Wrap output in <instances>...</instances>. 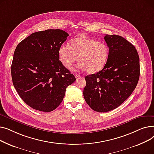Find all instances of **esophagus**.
<instances>
[{
  "instance_id": "1",
  "label": "esophagus",
  "mask_w": 154,
  "mask_h": 154,
  "mask_svg": "<svg viewBox=\"0 0 154 154\" xmlns=\"http://www.w3.org/2000/svg\"><path fill=\"white\" fill-rule=\"evenodd\" d=\"M75 77L76 78V79H78V78H79V77H81V75H79V74H75Z\"/></svg>"
}]
</instances>
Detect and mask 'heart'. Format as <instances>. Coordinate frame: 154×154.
I'll return each instance as SVG.
<instances>
[{"instance_id": "1", "label": "heart", "mask_w": 154, "mask_h": 154, "mask_svg": "<svg viewBox=\"0 0 154 154\" xmlns=\"http://www.w3.org/2000/svg\"><path fill=\"white\" fill-rule=\"evenodd\" d=\"M59 58L63 66L70 69L78 59L75 69L94 74L106 66L109 56V48L106 43L80 36L71 40L68 46L62 45L58 51Z\"/></svg>"}]
</instances>
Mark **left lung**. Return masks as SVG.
I'll list each match as a JSON object with an SVG mask.
<instances>
[{
  "label": "left lung",
  "mask_w": 154,
  "mask_h": 154,
  "mask_svg": "<svg viewBox=\"0 0 154 154\" xmlns=\"http://www.w3.org/2000/svg\"><path fill=\"white\" fill-rule=\"evenodd\" d=\"M109 48L105 67L85 76L84 97L94 110L106 112L120 106L135 88L140 76V63L135 47L117 35L104 37Z\"/></svg>",
  "instance_id": "obj_1"
}]
</instances>
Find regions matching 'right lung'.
<instances>
[{
  "instance_id": "right-lung-1",
  "label": "right lung",
  "mask_w": 154,
  "mask_h": 154,
  "mask_svg": "<svg viewBox=\"0 0 154 154\" xmlns=\"http://www.w3.org/2000/svg\"><path fill=\"white\" fill-rule=\"evenodd\" d=\"M69 34L60 29L34 32L16 47L11 66L12 82L20 97L35 110L57 107L75 77L59 60L58 51Z\"/></svg>"
}]
</instances>
